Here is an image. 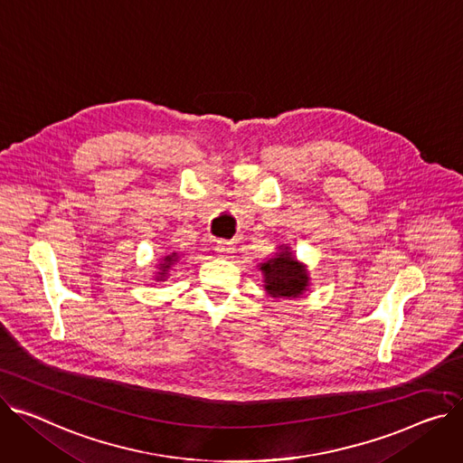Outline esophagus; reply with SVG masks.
I'll use <instances>...</instances> for the list:
<instances>
[{"mask_svg":"<svg viewBox=\"0 0 463 463\" xmlns=\"http://www.w3.org/2000/svg\"><path fill=\"white\" fill-rule=\"evenodd\" d=\"M215 253L222 259H231V255L234 253V245L231 241H218L215 243Z\"/></svg>","mask_w":463,"mask_h":463,"instance_id":"obj_1","label":"esophagus"}]
</instances>
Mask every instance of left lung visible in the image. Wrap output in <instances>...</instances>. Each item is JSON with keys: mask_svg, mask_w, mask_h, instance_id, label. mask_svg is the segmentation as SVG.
<instances>
[{"mask_svg": "<svg viewBox=\"0 0 463 463\" xmlns=\"http://www.w3.org/2000/svg\"><path fill=\"white\" fill-rule=\"evenodd\" d=\"M262 287L271 299H294L303 296L311 287V275L307 264L299 262L288 243H281L277 253L259 264Z\"/></svg>", "mask_w": 463, "mask_h": 463, "instance_id": "left-lung-1", "label": "left lung"}]
</instances>
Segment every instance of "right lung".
<instances>
[{"label": "right lung", "instance_id": "right-lung-1", "mask_svg": "<svg viewBox=\"0 0 463 463\" xmlns=\"http://www.w3.org/2000/svg\"><path fill=\"white\" fill-rule=\"evenodd\" d=\"M178 259H180V255L178 253H169V255H165V257H162L160 259V262L156 264V268H158V271L154 273V281H165L167 277H169V271H171V268L178 262Z\"/></svg>", "mask_w": 463, "mask_h": 463}]
</instances>
